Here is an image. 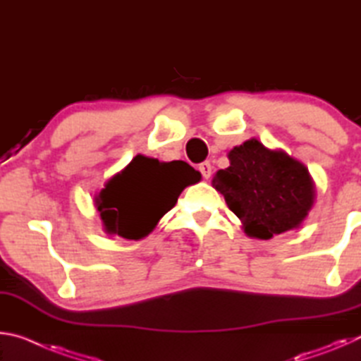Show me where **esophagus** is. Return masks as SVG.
Returning a JSON list of instances; mask_svg holds the SVG:
<instances>
[{"label":"esophagus","instance_id":"1","mask_svg":"<svg viewBox=\"0 0 361 361\" xmlns=\"http://www.w3.org/2000/svg\"><path fill=\"white\" fill-rule=\"evenodd\" d=\"M199 170H200V173H202V176L205 180H209L210 178V175H212V164L209 162V161H205V162H202L199 166Z\"/></svg>","mask_w":361,"mask_h":361}]
</instances>
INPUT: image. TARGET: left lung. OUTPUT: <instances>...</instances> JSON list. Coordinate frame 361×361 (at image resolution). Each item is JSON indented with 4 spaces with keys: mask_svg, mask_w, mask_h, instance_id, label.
Instances as JSON below:
<instances>
[{
    "mask_svg": "<svg viewBox=\"0 0 361 361\" xmlns=\"http://www.w3.org/2000/svg\"><path fill=\"white\" fill-rule=\"evenodd\" d=\"M229 167L212 185L250 237L269 240L301 226L315 200L307 167L285 151L267 149L256 138L229 151Z\"/></svg>",
    "mask_w": 361,
    "mask_h": 361,
    "instance_id": "8db88e82",
    "label": "left lung"
}]
</instances>
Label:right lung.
I'll return each instance as SVG.
<instances>
[{
  "instance_id": "add662e5",
  "label": "right lung",
  "mask_w": 361,
  "mask_h": 361,
  "mask_svg": "<svg viewBox=\"0 0 361 361\" xmlns=\"http://www.w3.org/2000/svg\"><path fill=\"white\" fill-rule=\"evenodd\" d=\"M200 178L197 170L185 161L159 162L135 156L95 195L105 232L127 240L143 239L173 209L183 189Z\"/></svg>"
}]
</instances>
